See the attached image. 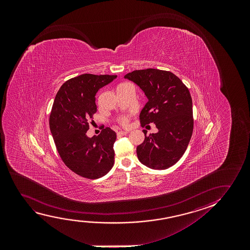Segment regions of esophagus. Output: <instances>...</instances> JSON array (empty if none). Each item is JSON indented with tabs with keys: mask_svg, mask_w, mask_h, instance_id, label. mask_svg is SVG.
Returning a JSON list of instances; mask_svg holds the SVG:
<instances>
[{
	"mask_svg": "<svg viewBox=\"0 0 250 250\" xmlns=\"http://www.w3.org/2000/svg\"><path fill=\"white\" fill-rule=\"evenodd\" d=\"M127 131H123V130H120V131H119L118 133H117V135L119 136V137H121V136H125V135H127Z\"/></svg>",
	"mask_w": 250,
	"mask_h": 250,
	"instance_id": "esophagus-1",
	"label": "esophagus"
}]
</instances>
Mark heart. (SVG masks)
<instances>
[{
	"label": "heart",
	"mask_w": 250,
	"mask_h": 250,
	"mask_svg": "<svg viewBox=\"0 0 250 250\" xmlns=\"http://www.w3.org/2000/svg\"><path fill=\"white\" fill-rule=\"evenodd\" d=\"M120 123L122 124L123 125H127V124H128V118H126V117L122 118V119L120 120Z\"/></svg>",
	"instance_id": "b5f03b06"
}]
</instances>
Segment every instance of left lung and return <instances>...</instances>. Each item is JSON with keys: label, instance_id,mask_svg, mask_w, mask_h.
I'll use <instances>...</instances> for the list:
<instances>
[{"label": "left lung", "instance_id": "1", "mask_svg": "<svg viewBox=\"0 0 250 250\" xmlns=\"http://www.w3.org/2000/svg\"><path fill=\"white\" fill-rule=\"evenodd\" d=\"M139 86L147 103L140 113L142 125L154 123L157 133L147 137L137 147L142 164L164 170L176 164L185 154L193 132V108L188 88L172 72L158 69L136 70L127 73Z\"/></svg>", "mask_w": 250, "mask_h": 250}]
</instances>
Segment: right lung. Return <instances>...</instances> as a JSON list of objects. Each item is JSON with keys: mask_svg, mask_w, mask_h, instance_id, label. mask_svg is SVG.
<instances>
[{"mask_svg": "<svg viewBox=\"0 0 250 250\" xmlns=\"http://www.w3.org/2000/svg\"><path fill=\"white\" fill-rule=\"evenodd\" d=\"M116 78L82 74L64 83L55 96L49 117L55 146L65 166L83 178H101L113 167L116 133L109 127L99 136L86 132L96 112V93Z\"/></svg>", "mask_w": 250, "mask_h": 250, "instance_id": "right-lung-1", "label": "right lung"}]
</instances>
